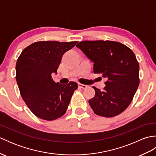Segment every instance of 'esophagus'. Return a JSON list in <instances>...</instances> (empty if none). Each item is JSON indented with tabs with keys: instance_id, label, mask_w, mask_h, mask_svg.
I'll list each match as a JSON object with an SVG mask.
<instances>
[{
	"instance_id": "obj_1",
	"label": "esophagus",
	"mask_w": 156,
	"mask_h": 156,
	"mask_svg": "<svg viewBox=\"0 0 156 156\" xmlns=\"http://www.w3.org/2000/svg\"><path fill=\"white\" fill-rule=\"evenodd\" d=\"M78 87L81 88H83V89H86L87 88V85H84V84H80L79 83L78 84Z\"/></svg>"
}]
</instances>
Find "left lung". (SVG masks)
Segmentation results:
<instances>
[{"instance_id": "obj_1", "label": "left lung", "mask_w": 156, "mask_h": 156, "mask_svg": "<svg viewBox=\"0 0 156 156\" xmlns=\"http://www.w3.org/2000/svg\"><path fill=\"white\" fill-rule=\"evenodd\" d=\"M76 47L94 63V74L107 79L101 91L92 87L95 95L88 101L95 114L112 117L121 114L133 100L140 84V65L133 51L112 41H84Z\"/></svg>"}]
</instances>
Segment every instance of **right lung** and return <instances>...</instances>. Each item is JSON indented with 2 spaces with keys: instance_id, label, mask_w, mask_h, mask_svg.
Listing matches in <instances>:
<instances>
[{
  "instance_id": "right-lung-1",
  "label": "right lung",
  "mask_w": 156,
  "mask_h": 156,
  "mask_svg": "<svg viewBox=\"0 0 156 156\" xmlns=\"http://www.w3.org/2000/svg\"><path fill=\"white\" fill-rule=\"evenodd\" d=\"M78 41H37L23 49L16 64V80L21 97L37 117L52 121L64 115L78 84H60L51 78L64 53Z\"/></svg>"
}]
</instances>
